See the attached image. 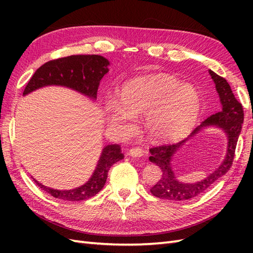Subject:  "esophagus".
Segmentation results:
<instances>
[{"instance_id": "1", "label": "esophagus", "mask_w": 253, "mask_h": 253, "mask_svg": "<svg viewBox=\"0 0 253 253\" xmlns=\"http://www.w3.org/2000/svg\"><path fill=\"white\" fill-rule=\"evenodd\" d=\"M128 154L131 155V157H133V158H140L144 154V151H143V149H141V148L133 147V148L129 149Z\"/></svg>"}]
</instances>
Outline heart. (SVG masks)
I'll return each mask as SVG.
<instances>
[{
    "mask_svg": "<svg viewBox=\"0 0 253 253\" xmlns=\"http://www.w3.org/2000/svg\"><path fill=\"white\" fill-rule=\"evenodd\" d=\"M120 102L109 100L106 111L111 125L128 133L135 117L144 115V127L157 139H176L190 129L200 110L197 89L169 75L133 78L123 84Z\"/></svg>",
    "mask_w": 253,
    "mask_h": 253,
    "instance_id": "obj_1",
    "label": "heart"
}]
</instances>
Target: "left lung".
I'll use <instances>...</instances> for the list:
<instances>
[{
    "instance_id": "left-lung-1",
    "label": "left lung",
    "mask_w": 253,
    "mask_h": 253,
    "mask_svg": "<svg viewBox=\"0 0 253 253\" xmlns=\"http://www.w3.org/2000/svg\"><path fill=\"white\" fill-rule=\"evenodd\" d=\"M209 73L211 75L214 84H215V88L219 95V100H221L222 111L208 117L206 121L201 123L200 126L196 127L188 138L184 139L182 141L173 144H162V146L150 149L151 157L149 158V160L152 163L160 166L161 169H162V177L150 189V191L153 196L160 199L185 201L188 199L195 198L203 191H206L219 177L226 174L227 170L232 168L236 146H237L241 126H243L244 123V109L240 102L235 98L227 80L218 76L213 71H209ZM209 126L222 127L228 135L229 144L227 157L223 163L203 181L197 182L195 184H186L185 183L178 182L175 179L172 169H171V157L187 140L195 135L202 127Z\"/></svg>"
}]
</instances>
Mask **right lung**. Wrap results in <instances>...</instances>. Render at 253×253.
<instances>
[{"label": "right lung", "mask_w": 253, "mask_h": 253, "mask_svg": "<svg viewBox=\"0 0 253 253\" xmlns=\"http://www.w3.org/2000/svg\"><path fill=\"white\" fill-rule=\"evenodd\" d=\"M110 62L101 55H71L46 62L27 84L23 95L45 85H62L96 99L101 79L109 72ZM124 158L120 144H109L102 150L99 162L84 185L71 190H57L35 182L42 190L64 201H82L95 196L104 187L111 166Z\"/></svg>", "instance_id": "right-lung-1"}]
</instances>
